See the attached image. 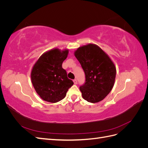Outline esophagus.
<instances>
[{
    "label": "esophagus",
    "mask_w": 148,
    "mask_h": 148,
    "mask_svg": "<svg viewBox=\"0 0 148 148\" xmlns=\"http://www.w3.org/2000/svg\"><path fill=\"white\" fill-rule=\"evenodd\" d=\"M73 83H74L75 84H77V79H73Z\"/></svg>",
    "instance_id": "obj_1"
}]
</instances>
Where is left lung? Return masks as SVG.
<instances>
[{"mask_svg":"<svg viewBox=\"0 0 148 148\" xmlns=\"http://www.w3.org/2000/svg\"><path fill=\"white\" fill-rule=\"evenodd\" d=\"M74 54L85 73V83L79 87L83 98L91 103L103 100L114 85L116 68L113 62L94 44L79 47Z\"/></svg>","mask_w":148,"mask_h":148,"instance_id":"8db88e82","label":"left lung"}]
</instances>
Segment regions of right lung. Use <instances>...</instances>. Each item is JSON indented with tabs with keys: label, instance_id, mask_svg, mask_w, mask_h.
I'll list each match as a JSON object with an SVG mask.
<instances>
[{
	"label": "right lung",
	"instance_id": "1",
	"mask_svg": "<svg viewBox=\"0 0 148 148\" xmlns=\"http://www.w3.org/2000/svg\"><path fill=\"white\" fill-rule=\"evenodd\" d=\"M68 53V49H51L44 53L34 65L31 73V82L43 100L52 103L61 101L73 84L62 68Z\"/></svg>",
	"mask_w": 148,
	"mask_h": 148
}]
</instances>
